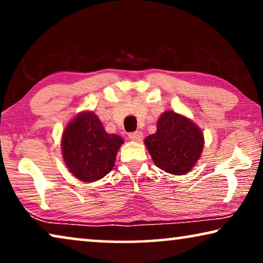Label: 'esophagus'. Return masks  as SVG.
<instances>
[{
    "mask_svg": "<svg viewBox=\"0 0 263 263\" xmlns=\"http://www.w3.org/2000/svg\"><path fill=\"white\" fill-rule=\"evenodd\" d=\"M128 136H129V139L132 140V141L139 142V141H141V140H142L143 134L141 132H133V133H129Z\"/></svg>",
    "mask_w": 263,
    "mask_h": 263,
    "instance_id": "esophagus-1",
    "label": "esophagus"
}]
</instances>
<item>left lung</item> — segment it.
<instances>
[{
	"label": "left lung",
	"mask_w": 263,
	"mask_h": 263,
	"mask_svg": "<svg viewBox=\"0 0 263 263\" xmlns=\"http://www.w3.org/2000/svg\"><path fill=\"white\" fill-rule=\"evenodd\" d=\"M145 145L154 164L172 175L192 170L203 148L200 128L188 118L165 111L157 123V133L147 136Z\"/></svg>",
	"instance_id": "1"
}]
</instances>
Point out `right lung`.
Here are the masks:
<instances>
[{
	"label": "right lung",
	"instance_id": "add662e5",
	"mask_svg": "<svg viewBox=\"0 0 263 263\" xmlns=\"http://www.w3.org/2000/svg\"><path fill=\"white\" fill-rule=\"evenodd\" d=\"M123 139L107 134L93 112H81L67 125L62 152L68 168L82 182H95L112 170Z\"/></svg>",
	"mask_w": 263,
	"mask_h": 263
}]
</instances>
